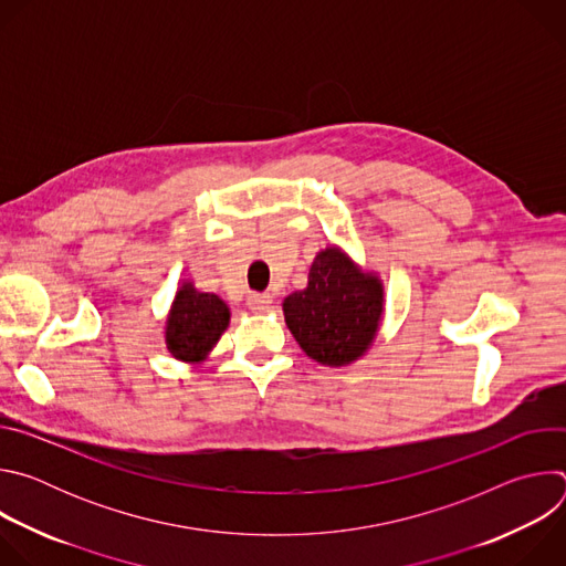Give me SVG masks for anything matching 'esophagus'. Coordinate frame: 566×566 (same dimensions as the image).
<instances>
[{
    "label": "esophagus",
    "mask_w": 566,
    "mask_h": 566,
    "mask_svg": "<svg viewBox=\"0 0 566 566\" xmlns=\"http://www.w3.org/2000/svg\"><path fill=\"white\" fill-rule=\"evenodd\" d=\"M247 304H249L251 311L262 313V311H266V308L273 304V297H271L269 293H251L249 300H247Z\"/></svg>",
    "instance_id": "esophagus-1"
}]
</instances>
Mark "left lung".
<instances>
[{"instance_id": "left-lung-1", "label": "left lung", "mask_w": 566, "mask_h": 566, "mask_svg": "<svg viewBox=\"0 0 566 566\" xmlns=\"http://www.w3.org/2000/svg\"><path fill=\"white\" fill-rule=\"evenodd\" d=\"M286 327L302 352L319 365L345 367L374 345L385 311V289L343 249L319 251L308 284L282 302Z\"/></svg>"}]
</instances>
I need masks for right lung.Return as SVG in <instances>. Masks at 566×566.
Listing matches in <instances>:
<instances>
[{
    "label": "right lung",
    "instance_id": "right-lung-1",
    "mask_svg": "<svg viewBox=\"0 0 566 566\" xmlns=\"http://www.w3.org/2000/svg\"><path fill=\"white\" fill-rule=\"evenodd\" d=\"M230 325V308L217 293L184 282L166 319V347L188 365H201Z\"/></svg>",
    "mask_w": 566,
    "mask_h": 566
}]
</instances>
